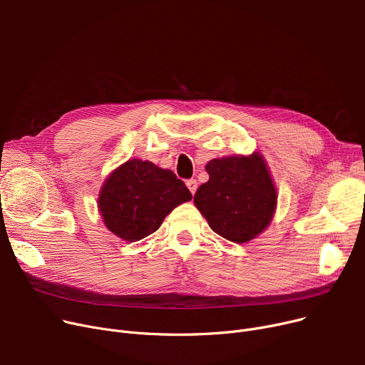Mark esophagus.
<instances>
[{"label": "esophagus", "mask_w": 365, "mask_h": 365, "mask_svg": "<svg viewBox=\"0 0 365 365\" xmlns=\"http://www.w3.org/2000/svg\"><path fill=\"white\" fill-rule=\"evenodd\" d=\"M186 186H187V189L190 190V194L195 195V192H197V187H198V182H197L195 179H189V180L186 182Z\"/></svg>", "instance_id": "1"}]
</instances>
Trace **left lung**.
I'll use <instances>...</instances> for the list:
<instances>
[{"label":"left lung","mask_w":365,"mask_h":365,"mask_svg":"<svg viewBox=\"0 0 365 365\" xmlns=\"http://www.w3.org/2000/svg\"><path fill=\"white\" fill-rule=\"evenodd\" d=\"M194 202L213 231L232 242H248L269 226L277 208V189L263 157L232 155L205 165Z\"/></svg>","instance_id":"left-lung-1"}]
</instances>
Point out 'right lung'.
Returning <instances> with one entry per match:
<instances>
[{
	"label": "right lung",
	"mask_w": 365,
	"mask_h": 365,
	"mask_svg": "<svg viewBox=\"0 0 365 365\" xmlns=\"http://www.w3.org/2000/svg\"><path fill=\"white\" fill-rule=\"evenodd\" d=\"M190 198L189 189L171 170L133 158L108 176L98 202L109 231L134 242L155 232L173 208Z\"/></svg>",
	"instance_id": "1"
}]
</instances>
